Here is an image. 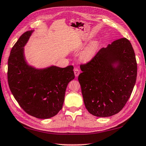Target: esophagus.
Returning a JSON list of instances; mask_svg holds the SVG:
<instances>
[{
  "label": "esophagus",
  "instance_id": "obj_1",
  "mask_svg": "<svg viewBox=\"0 0 146 146\" xmlns=\"http://www.w3.org/2000/svg\"><path fill=\"white\" fill-rule=\"evenodd\" d=\"M74 72L76 77H78L79 75V74H80V72H79V69H78V68H75V69L74 70Z\"/></svg>",
  "mask_w": 146,
  "mask_h": 146
}]
</instances>
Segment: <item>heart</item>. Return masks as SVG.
<instances>
[{"instance_id":"b5f03b06","label":"heart","mask_w":146,"mask_h":146,"mask_svg":"<svg viewBox=\"0 0 146 146\" xmlns=\"http://www.w3.org/2000/svg\"><path fill=\"white\" fill-rule=\"evenodd\" d=\"M98 48V41H93L86 46L80 54V60L82 62L86 63L90 62L95 56Z\"/></svg>"}]
</instances>
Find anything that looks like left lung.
I'll return each instance as SVG.
<instances>
[{"mask_svg": "<svg viewBox=\"0 0 146 146\" xmlns=\"http://www.w3.org/2000/svg\"><path fill=\"white\" fill-rule=\"evenodd\" d=\"M78 80L85 107L97 117H109L121 110L135 84L137 65L126 38L102 48L87 64L81 65Z\"/></svg>", "mask_w": 146, "mask_h": 146, "instance_id": "8db88e82", "label": "left lung"}]
</instances>
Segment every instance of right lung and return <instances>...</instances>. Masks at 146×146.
Returning <instances> with one entry per match:
<instances>
[{"instance_id":"right-lung-1","label":"right lung","mask_w":146,"mask_h":146,"mask_svg":"<svg viewBox=\"0 0 146 146\" xmlns=\"http://www.w3.org/2000/svg\"><path fill=\"white\" fill-rule=\"evenodd\" d=\"M34 32H25L11 51L8 84L16 100L27 114L39 119H48L62 108L67 85L75 78L74 67L51 65L38 68L29 65L24 47Z\"/></svg>"}]
</instances>
